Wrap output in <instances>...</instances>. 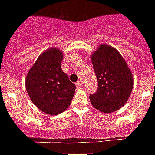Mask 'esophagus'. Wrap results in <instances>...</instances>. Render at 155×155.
Segmentation results:
<instances>
[{"instance_id": "1", "label": "esophagus", "mask_w": 155, "mask_h": 155, "mask_svg": "<svg viewBox=\"0 0 155 155\" xmlns=\"http://www.w3.org/2000/svg\"><path fill=\"white\" fill-rule=\"evenodd\" d=\"M82 84H83V83H82V81H80L77 82L76 85H77V87H81V86L82 85Z\"/></svg>"}]
</instances>
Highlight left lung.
<instances>
[{"instance_id": "8db88e82", "label": "left lung", "mask_w": 155, "mask_h": 155, "mask_svg": "<svg viewBox=\"0 0 155 155\" xmlns=\"http://www.w3.org/2000/svg\"><path fill=\"white\" fill-rule=\"evenodd\" d=\"M98 80V91L90 94L91 105L98 111L110 113L127 102L134 86V77L127 62L116 48L100 44L91 55Z\"/></svg>"}]
</instances>
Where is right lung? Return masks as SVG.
I'll list each match as a JSON object with an SVG mask.
<instances>
[{
	"instance_id": "1",
	"label": "right lung",
	"mask_w": 155,
	"mask_h": 155,
	"mask_svg": "<svg viewBox=\"0 0 155 155\" xmlns=\"http://www.w3.org/2000/svg\"><path fill=\"white\" fill-rule=\"evenodd\" d=\"M64 53L57 47L46 49L31 66L25 87L32 103L42 112L54 116L71 105L76 86L61 68Z\"/></svg>"
}]
</instances>
